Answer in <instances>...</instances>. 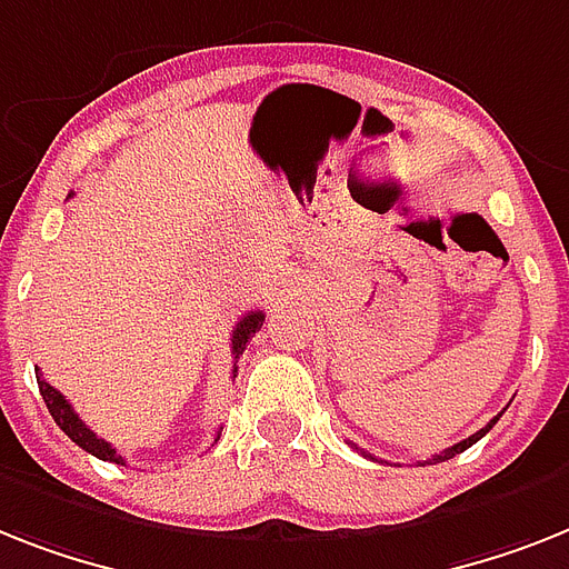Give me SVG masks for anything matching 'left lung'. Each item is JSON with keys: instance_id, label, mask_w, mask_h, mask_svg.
I'll use <instances>...</instances> for the list:
<instances>
[{"instance_id": "8db88e82", "label": "left lung", "mask_w": 569, "mask_h": 569, "mask_svg": "<svg viewBox=\"0 0 569 569\" xmlns=\"http://www.w3.org/2000/svg\"><path fill=\"white\" fill-rule=\"evenodd\" d=\"M500 416H503V412H500ZM500 416H495V419L488 421V425L482 427V430H477V433H473V436H468V439H462V442H457V445H453V448L442 450V453H436L433 459H427V462H421V465H436V462H445V459H453V457H457V453H462V450H468V448H471L473 442H480L482 436H486L488 430H491V427L497 425V419H500ZM363 453H366V450H363ZM366 457H369V453H366ZM372 459H375V457H372Z\"/></svg>"}]
</instances>
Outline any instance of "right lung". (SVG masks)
Instances as JSON below:
<instances>
[{"instance_id":"add662e5","label":"right lung","mask_w":569,"mask_h":569,"mask_svg":"<svg viewBox=\"0 0 569 569\" xmlns=\"http://www.w3.org/2000/svg\"><path fill=\"white\" fill-rule=\"evenodd\" d=\"M261 326H264V313H261V311H250L247 317H241V322H238V326H234V331H232L234 363H238V358H241L243 349H247V342L256 337V331ZM34 372H37V383H40L42 401H46V407H49V412H51V419L58 421L60 430H63V433L69 436V439H72L78 448H83L87 453H92V457L104 459V462L124 465V459L116 453V448H112L110 442H104V439H98V436L92 433V430H89V427L83 425L81 419H78V412L72 410V403L66 401V398L60 396L58 389L51 387V383H46V380H42L40 369H34ZM234 372H238V366L232 369V378H234ZM214 442H218V439H214Z\"/></svg>"}]
</instances>
